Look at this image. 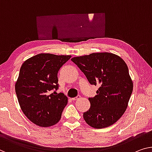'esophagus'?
Instances as JSON below:
<instances>
[{"instance_id": "34e87169", "label": "esophagus", "mask_w": 152, "mask_h": 152, "mask_svg": "<svg viewBox=\"0 0 152 152\" xmlns=\"http://www.w3.org/2000/svg\"><path fill=\"white\" fill-rule=\"evenodd\" d=\"M80 98V96H77L76 97H75V98H73L72 99V100H76V99H78Z\"/></svg>"}]
</instances>
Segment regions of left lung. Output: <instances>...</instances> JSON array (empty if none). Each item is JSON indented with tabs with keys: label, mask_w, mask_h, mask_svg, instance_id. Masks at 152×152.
Returning a JSON list of instances; mask_svg holds the SVG:
<instances>
[{
	"label": "left lung",
	"mask_w": 152,
	"mask_h": 152,
	"mask_svg": "<svg viewBox=\"0 0 152 152\" xmlns=\"http://www.w3.org/2000/svg\"><path fill=\"white\" fill-rule=\"evenodd\" d=\"M91 85L99 86L97 95L89 98L91 107L83 113L87 124L104 128L119 119L128 106L133 83L125 61L112 53H93L71 59Z\"/></svg>",
	"instance_id": "obj_1"
}]
</instances>
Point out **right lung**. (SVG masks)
I'll return each instance as SVG.
<instances>
[{
  "instance_id": "add662e5",
  "label": "right lung",
  "mask_w": 152,
  "mask_h": 152,
  "mask_svg": "<svg viewBox=\"0 0 152 152\" xmlns=\"http://www.w3.org/2000/svg\"><path fill=\"white\" fill-rule=\"evenodd\" d=\"M71 56L39 54L24 62L15 85L20 108L33 124L48 127L61 117L67 98L58 89L57 74Z\"/></svg>"
}]
</instances>
